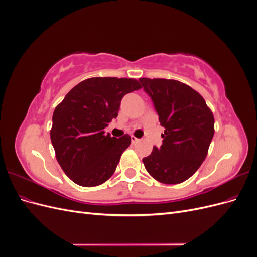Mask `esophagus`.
Listing matches in <instances>:
<instances>
[{"label":"esophagus","mask_w":257,"mask_h":257,"mask_svg":"<svg viewBox=\"0 0 257 257\" xmlns=\"http://www.w3.org/2000/svg\"><path fill=\"white\" fill-rule=\"evenodd\" d=\"M131 141H132V144H136V143L139 142V139L136 138L135 136H132V137H131Z\"/></svg>","instance_id":"esophagus-1"}]
</instances>
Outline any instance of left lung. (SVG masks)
<instances>
[{
  "instance_id": "left-lung-1",
  "label": "left lung",
  "mask_w": 257,
  "mask_h": 257,
  "mask_svg": "<svg viewBox=\"0 0 257 257\" xmlns=\"http://www.w3.org/2000/svg\"><path fill=\"white\" fill-rule=\"evenodd\" d=\"M152 99L163 144L153 147L144 165L155 180L177 184L195 174L207 157L214 135V118L205 99L189 85L173 79L141 78Z\"/></svg>"
}]
</instances>
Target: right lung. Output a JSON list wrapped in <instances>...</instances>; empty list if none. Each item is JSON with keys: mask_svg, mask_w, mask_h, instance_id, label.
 <instances>
[{"mask_svg": "<svg viewBox=\"0 0 257 257\" xmlns=\"http://www.w3.org/2000/svg\"><path fill=\"white\" fill-rule=\"evenodd\" d=\"M141 88L136 79L94 77L75 85L56 107L50 138L72 181L96 186L113 175L131 137H111L104 128L118 116L123 96Z\"/></svg>", "mask_w": 257, "mask_h": 257, "instance_id": "add662e5", "label": "right lung"}]
</instances>
